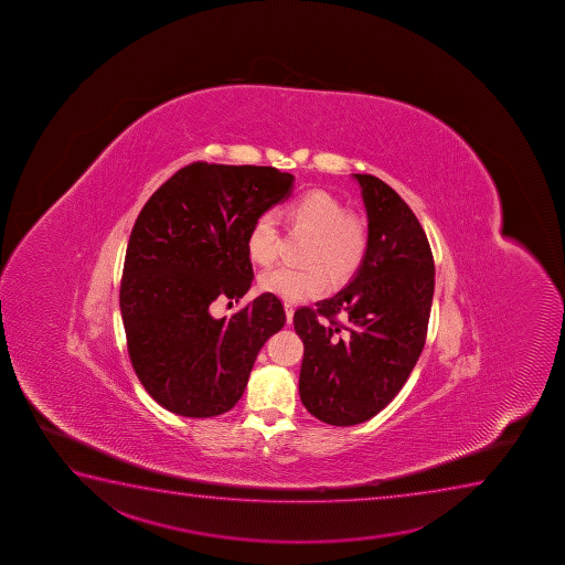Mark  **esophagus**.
I'll list each match as a JSON object with an SVG mask.
<instances>
[{"label": "esophagus", "instance_id": "1", "mask_svg": "<svg viewBox=\"0 0 565 565\" xmlns=\"http://www.w3.org/2000/svg\"><path fill=\"white\" fill-rule=\"evenodd\" d=\"M284 308H286L287 323H289V326H291L292 313H295V308H292V305H289V302H286V305H284Z\"/></svg>", "mask_w": 565, "mask_h": 565}]
</instances>
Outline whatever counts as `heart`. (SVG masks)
Wrapping results in <instances>:
<instances>
[{
  "instance_id": "obj_1",
  "label": "heart",
  "mask_w": 565,
  "mask_h": 565,
  "mask_svg": "<svg viewBox=\"0 0 565 565\" xmlns=\"http://www.w3.org/2000/svg\"><path fill=\"white\" fill-rule=\"evenodd\" d=\"M292 226L312 233L306 247V260L313 265L278 266L263 274L259 286L287 302L316 299L329 291V274L344 278L358 268L366 252L365 226L353 215H348L344 204L323 189H312L291 200L284 210ZM247 253L255 263L270 265L278 257L279 225L273 212H260L253 220L246 239Z\"/></svg>"
}]
</instances>
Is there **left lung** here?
Returning a JSON list of instances; mask_svg holds the SVG:
<instances>
[{"mask_svg":"<svg viewBox=\"0 0 565 565\" xmlns=\"http://www.w3.org/2000/svg\"><path fill=\"white\" fill-rule=\"evenodd\" d=\"M353 178L369 220L363 260L342 291L292 318L305 344L300 401L339 427L363 424L401 392L424 350L435 291L431 247L418 217L384 181Z\"/></svg>","mask_w":565,"mask_h":565,"instance_id":"1","label":"left lung"}]
</instances>
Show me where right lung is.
Returning <instances> with one entry per match:
<instances>
[{
	"mask_svg": "<svg viewBox=\"0 0 565 565\" xmlns=\"http://www.w3.org/2000/svg\"><path fill=\"white\" fill-rule=\"evenodd\" d=\"M292 180L273 167L193 162L141 207L120 279V316L134 371L167 411L185 418L231 411L260 348L286 326L270 292L231 318H213L210 306L249 291L247 231L291 196Z\"/></svg>",
	"mask_w": 565,
	"mask_h": 565,
	"instance_id": "obj_1",
	"label": "right lung"
}]
</instances>
